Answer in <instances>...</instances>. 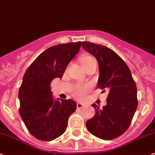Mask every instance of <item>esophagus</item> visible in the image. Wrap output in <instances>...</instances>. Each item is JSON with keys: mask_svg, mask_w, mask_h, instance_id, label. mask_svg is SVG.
I'll use <instances>...</instances> for the list:
<instances>
[{"mask_svg": "<svg viewBox=\"0 0 155 155\" xmlns=\"http://www.w3.org/2000/svg\"><path fill=\"white\" fill-rule=\"evenodd\" d=\"M76 107H77V108H79V109H81V108H82L83 107H85V104H82V103H80V102H78L77 104H76Z\"/></svg>", "mask_w": 155, "mask_h": 155, "instance_id": "obj_1", "label": "esophagus"}]
</instances>
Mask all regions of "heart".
Segmentation results:
<instances>
[{
	"instance_id": "1",
	"label": "heart",
	"mask_w": 155,
	"mask_h": 155,
	"mask_svg": "<svg viewBox=\"0 0 155 155\" xmlns=\"http://www.w3.org/2000/svg\"><path fill=\"white\" fill-rule=\"evenodd\" d=\"M94 60L92 57L89 56V55H85V56L82 57L79 60L80 61V64H82V67H85L87 64H89L91 61ZM89 89V87L88 85H77V86L75 88L74 91H73V94L76 97L78 98H82L84 95L85 94V93L88 91V90Z\"/></svg>"
}]
</instances>
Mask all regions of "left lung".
<instances>
[{"label": "left lung", "instance_id": "left-lung-1", "mask_svg": "<svg viewBox=\"0 0 155 155\" xmlns=\"http://www.w3.org/2000/svg\"><path fill=\"white\" fill-rule=\"evenodd\" d=\"M82 46L98 62L97 88L109 91L106 106L100 109L92 104L96 114L87 121L86 128L99 139H116L127 131L137 109L136 82L128 66L114 51L89 41H83Z\"/></svg>", "mask_w": 155, "mask_h": 155}]
</instances>
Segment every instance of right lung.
<instances>
[{
  "label": "right lung",
  "instance_id": "obj_1",
  "mask_svg": "<svg viewBox=\"0 0 155 155\" xmlns=\"http://www.w3.org/2000/svg\"><path fill=\"white\" fill-rule=\"evenodd\" d=\"M82 42L52 46L28 67L19 89L22 120L31 135L41 141H51L66 131L69 117L76 110L72 99L54 101L51 83L61 79L66 68L79 52Z\"/></svg>",
  "mask_w": 155,
  "mask_h": 155
}]
</instances>
